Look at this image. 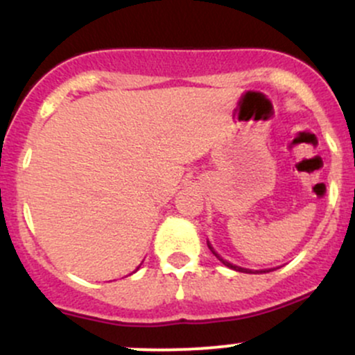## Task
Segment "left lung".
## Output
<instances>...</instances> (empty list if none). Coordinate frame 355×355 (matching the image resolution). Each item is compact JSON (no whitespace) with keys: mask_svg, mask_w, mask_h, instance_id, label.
Here are the masks:
<instances>
[{"mask_svg":"<svg viewBox=\"0 0 355 355\" xmlns=\"http://www.w3.org/2000/svg\"><path fill=\"white\" fill-rule=\"evenodd\" d=\"M209 248L211 250V254H214L215 257H217V259L220 260V262L223 263V266H227V267H230V268H234V270H239V272H245V274H263V272H270V270H255V272H252V270H248V268H242V267H237V266H232L230 262H227V260H223L222 257H220L217 252L214 250V248L210 247V243H209Z\"/></svg>","mask_w":355,"mask_h":355,"instance_id":"1","label":"left lung"}]
</instances>
